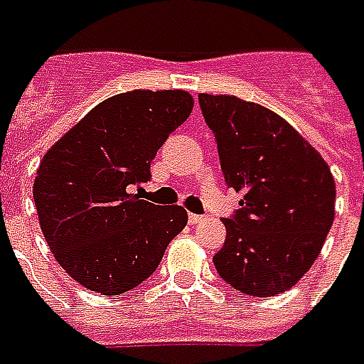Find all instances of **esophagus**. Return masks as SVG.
Listing matches in <instances>:
<instances>
[{
	"instance_id": "1",
	"label": "esophagus",
	"mask_w": 364,
	"mask_h": 364,
	"mask_svg": "<svg viewBox=\"0 0 364 364\" xmlns=\"http://www.w3.org/2000/svg\"><path fill=\"white\" fill-rule=\"evenodd\" d=\"M204 222V216H198V214H189V223L191 225H196V223Z\"/></svg>"
}]
</instances>
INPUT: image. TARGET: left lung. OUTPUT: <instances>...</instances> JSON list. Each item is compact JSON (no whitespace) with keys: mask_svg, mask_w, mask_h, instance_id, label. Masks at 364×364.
I'll use <instances>...</instances> for the list:
<instances>
[{"mask_svg":"<svg viewBox=\"0 0 364 364\" xmlns=\"http://www.w3.org/2000/svg\"><path fill=\"white\" fill-rule=\"evenodd\" d=\"M225 183L243 193L214 264L237 291L272 297L311 270L333 222L330 166L268 107L230 94H200Z\"/></svg>","mask_w":364,"mask_h":364,"instance_id":"1","label":"left lung"}]
</instances>
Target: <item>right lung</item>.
Instances as JSON below:
<instances>
[{
  "label": "right lung",
  "instance_id": "right-lung-1",
  "mask_svg": "<svg viewBox=\"0 0 364 364\" xmlns=\"http://www.w3.org/2000/svg\"><path fill=\"white\" fill-rule=\"evenodd\" d=\"M187 90H131L100 102L44 154L32 187L58 264L90 291L121 295L150 278L187 210L129 193L193 112Z\"/></svg>",
  "mask_w": 364,
  "mask_h": 364
}]
</instances>
